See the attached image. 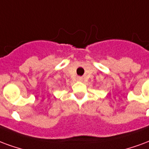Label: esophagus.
Listing matches in <instances>:
<instances>
[{"label": "esophagus", "instance_id": "1", "mask_svg": "<svg viewBox=\"0 0 149 149\" xmlns=\"http://www.w3.org/2000/svg\"><path fill=\"white\" fill-rule=\"evenodd\" d=\"M77 80H78L79 82H82V80H83V78H82V77H78V78H77Z\"/></svg>", "mask_w": 149, "mask_h": 149}]
</instances>
